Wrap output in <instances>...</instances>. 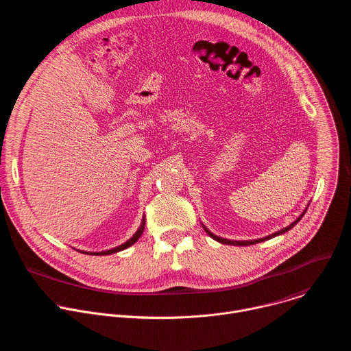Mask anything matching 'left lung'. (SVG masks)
Returning a JSON list of instances; mask_svg holds the SVG:
<instances>
[{
	"instance_id": "left-lung-1",
	"label": "left lung",
	"mask_w": 351,
	"mask_h": 351,
	"mask_svg": "<svg viewBox=\"0 0 351 351\" xmlns=\"http://www.w3.org/2000/svg\"><path fill=\"white\" fill-rule=\"evenodd\" d=\"M306 210L307 209H304V212L293 221V223H291L289 226H287L285 228H282V230H280V231H277V232H273L271 236H267V237H265V239H258V240H251V241H232V240H227V239H220V237H217V236H215L213 232H210L205 226H202L204 228H205V231H206V234L209 236V237H212L213 240H216V241H219V243H221V244H226V245H239V247H245V245H254V244H258V243H263V241H267V240H270V239H273V237H277V236H281V234H284V232H287L288 230H291L302 217H303V215L306 213Z\"/></svg>"
}]
</instances>
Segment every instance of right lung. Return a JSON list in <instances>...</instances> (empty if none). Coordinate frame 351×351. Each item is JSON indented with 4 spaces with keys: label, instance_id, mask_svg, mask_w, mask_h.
<instances>
[{
    "label": "right lung",
    "instance_id": "1",
    "mask_svg": "<svg viewBox=\"0 0 351 351\" xmlns=\"http://www.w3.org/2000/svg\"><path fill=\"white\" fill-rule=\"evenodd\" d=\"M145 224H146V219H145V216H143V220H142V224H141V227H139V230L135 232L134 234V237L132 239H130L127 243H124V244H121L120 247H117V248H112V250H108V251H101V252H84L82 251V254H88V255H95V256H100V255H111V254H115V252H120V251H123V250H125V248H128V247H131V245H134L139 239H141V236L143 234V230H145ZM81 252V251H80Z\"/></svg>",
    "mask_w": 351,
    "mask_h": 351
}]
</instances>
